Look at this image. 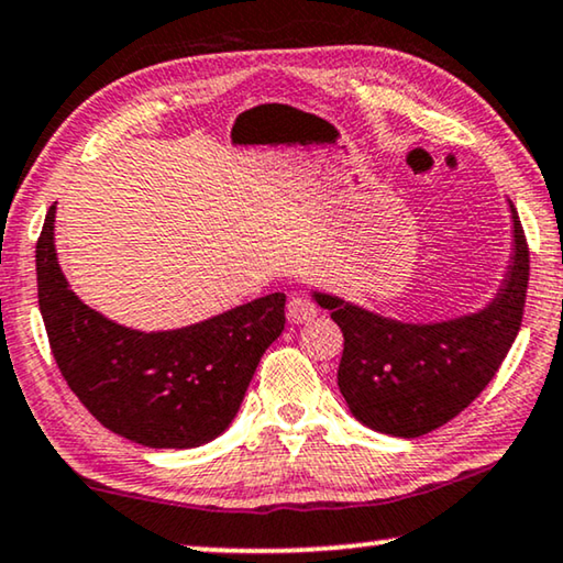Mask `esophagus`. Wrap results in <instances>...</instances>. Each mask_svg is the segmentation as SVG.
I'll list each match as a JSON object with an SVG mask.
<instances>
[{
  "mask_svg": "<svg viewBox=\"0 0 563 563\" xmlns=\"http://www.w3.org/2000/svg\"><path fill=\"white\" fill-rule=\"evenodd\" d=\"M316 316H318V308H316V303H310L308 298L296 296V298L288 300V321L290 323L303 325V323L313 321Z\"/></svg>",
  "mask_w": 563,
  "mask_h": 563,
  "instance_id": "esophagus-1",
  "label": "esophagus"
}]
</instances>
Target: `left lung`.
I'll return each mask as SVG.
<instances>
[{
	"mask_svg": "<svg viewBox=\"0 0 563 563\" xmlns=\"http://www.w3.org/2000/svg\"><path fill=\"white\" fill-rule=\"evenodd\" d=\"M510 260L493 298L442 321H397L323 290H310L343 333L339 389L358 422L391 438L438 430L496 376L521 329L528 247L514 201Z\"/></svg>",
	"mask_w": 563,
	"mask_h": 563,
	"instance_id": "8db88e82",
	"label": "left lung"
}]
</instances>
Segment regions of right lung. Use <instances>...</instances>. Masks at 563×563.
Masks as SVG:
<instances>
[{
    "label": "right lung",
    "instance_id": "add662e5",
    "mask_svg": "<svg viewBox=\"0 0 563 563\" xmlns=\"http://www.w3.org/2000/svg\"><path fill=\"white\" fill-rule=\"evenodd\" d=\"M55 207L37 240V298L67 387L100 424L144 448L189 450L220 438L285 329L283 292L181 329H129L70 290L57 263Z\"/></svg>",
    "mask_w": 563,
    "mask_h": 563
}]
</instances>
